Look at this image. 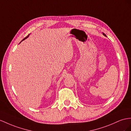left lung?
<instances>
[{"label":"left lung","instance_id":"obj_1","mask_svg":"<svg viewBox=\"0 0 131 131\" xmlns=\"http://www.w3.org/2000/svg\"><path fill=\"white\" fill-rule=\"evenodd\" d=\"M103 35H104V36H106V35L105 34H103Z\"/></svg>","mask_w":131,"mask_h":131}]
</instances>
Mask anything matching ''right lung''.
I'll list each match as a JSON object with an SVG mask.
<instances>
[{"label": "right lung", "instance_id": "right-lung-1", "mask_svg": "<svg viewBox=\"0 0 131 131\" xmlns=\"http://www.w3.org/2000/svg\"><path fill=\"white\" fill-rule=\"evenodd\" d=\"M29 35H30V34H29V35H28L27 36H26V38H24V39H23V40H22V41H23V40H25V39H26V38H28V37H29Z\"/></svg>", "mask_w": 131, "mask_h": 131}]
</instances>
